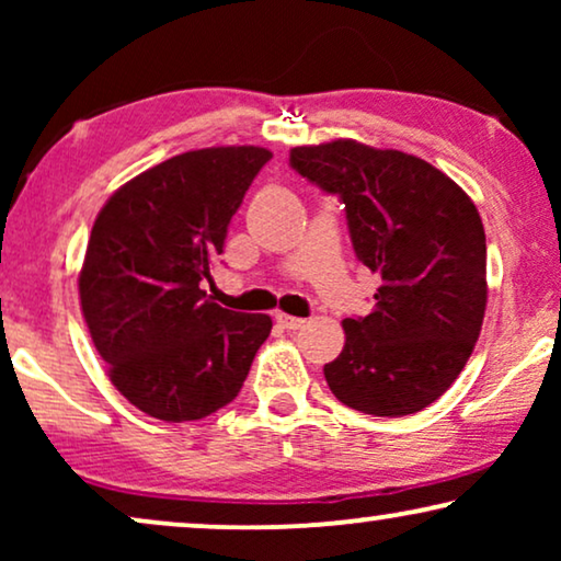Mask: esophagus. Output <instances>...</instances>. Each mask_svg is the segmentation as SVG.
<instances>
[{"label":"esophagus","instance_id":"esophagus-1","mask_svg":"<svg viewBox=\"0 0 561 561\" xmlns=\"http://www.w3.org/2000/svg\"><path fill=\"white\" fill-rule=\"evenodd\" d=\"M275 321H278L283 329H288V332H294V329H301L306 324V319L290 317V313H275Z\"/></svg>","mask_w":561,"mask_h":561}]
</instances>
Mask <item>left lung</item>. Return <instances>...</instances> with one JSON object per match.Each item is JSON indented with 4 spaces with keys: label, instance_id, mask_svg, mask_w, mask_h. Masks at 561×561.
I'll list each match as a JSON object with an SVG mask.
<instances>
[{
    "label": "left lung",
    "instance_id": "left-lung-1",
    "mask_svg": "<svg viewBox=\"0 0 561 561\" xmlns=\"http://www.w3.org/2000/svg\"><path fill=\"white\" fill-rule=\"evenodd\" d=\"M288 163L340 196L355 255L380 278L373 313L342 321L329 388L373 416L426 409L462 373L485 317L488 248L472 198L426 160L357 140L304 145Z\"/></svg>",
    "mask_w": 561,
    "mask_h": 561
}]
</instances>
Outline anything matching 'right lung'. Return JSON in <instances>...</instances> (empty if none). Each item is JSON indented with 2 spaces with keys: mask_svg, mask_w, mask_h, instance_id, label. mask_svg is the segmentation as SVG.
<instances>
[{
  "mask_svg": "<svg viewBox=\"0 0 561 561\" xmlns=\"http://www.w3.org/2000/svg\"><path fill=\"white\" fill-rule=\"evenodd\" d=\"M271 150L204 148L175 156L114 191L91 229L79 275L81 311L110 380L160 421H196L232 403L267 313L221 309L209 265Z\"/></svg>",
  "mask_w": 561,
  "mask_h": 561,
  "instance_id": "obj_1",
  "label": "right lung"
}]
</instances>
